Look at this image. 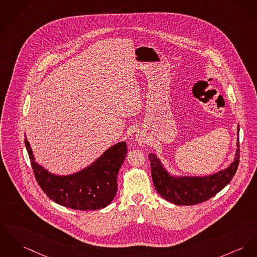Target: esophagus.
Wrapping results in <instances>:
<instances>
[{
    "mask_svg": "<svg viewBox=\"0 0 257 257\" xmlns=\"http://www.w3.org/2000/svg\"><path fill=\"white\" fill-rule=\"evenodd\" d=\"M137 141H138V143H139V144H143V142H144V138L141 137V136H137Z\"/></svg>",
    "mask_w": 257,
    "mask_h": 257,
    "instance_id": "1",
    "label": "esophagus"
}]
</instances>
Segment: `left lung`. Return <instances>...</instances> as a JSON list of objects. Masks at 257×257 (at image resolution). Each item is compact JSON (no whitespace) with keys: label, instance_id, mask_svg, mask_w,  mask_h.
<instances>
[{"label":"left lung","instance_id":"1","mask_svg":"<svg viewBox=\"0 0 257 257\" xmlns=\"http://www.w3.org/2000/svg\"><path fill=\"white\" fill-rule=\"evenodd\" d=\"M238 125V134H239ZM239 140V138H238ZM234 162L225 171L204 177H174L164 169L159 159L151 154L148 156L151 165L153 184L157 192L174 205H193L201 204L220 192L235 175L239 162V146Z\"/></svg>","mask_w":257,"mask_h":257}]
</instances>
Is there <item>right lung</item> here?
Returning <instances> with one entry per match:
<instances>
[{
    "label": "right lung",
    "instance_id": "right-lung-1",
    "mask_svg": "<svg viewBox=\"0 0 257 257\" xmlns=\"http://www.w3.org/2000/svg\"><path fill=\"white\" fill-rule=\"evenodd\" d=\"M25 145L39 186L56 204L73 209L94 210L107 206L116 196L117 175L127 153L125 142L109 148L85 170L66 176L52 174L35 162L26 136Z\"/></svg>",
    "mask_w": 257,
    "mask_h": 257
}]
</instances>
